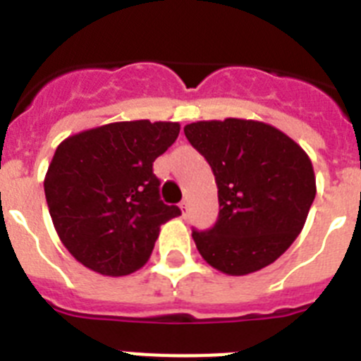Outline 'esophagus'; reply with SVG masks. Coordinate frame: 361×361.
<instances>
[{"label":"esophagus","instance_id":"34e87169","mask_svg":"<svg viewBox=\"0 0 361 361\" xmlns=\"http://www.w3.org/2000/svg\"><path fill=\"white\" fill-rule=\"evenodd\" d=\"M178 206H180V212H183V215L186 216V213H188V208H190V204H188V200H183V202L178 204Z\"/></svg>","mask_w":361,"mask_h":361}]
</instances>
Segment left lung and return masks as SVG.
Returning <instances> with one entry per match:
<instances>
[{
  "label": "left lung",
  "instance_id": "1",
  "mask_svg": "<svg viewBox=\"0 0 361 361\" xmlns=\"http://www.w3.org/2000/svg\"><path fill=\"white\" fill-rule=\"evenodd\" d=\"M219 188V219L191 237L209 266L240 276L269 266L295 242L317 180L291 137L260 121H199L184 126Z\"/></svg>",
  "mask_w": 361,
  "mask_h": 361
}]
</instances>
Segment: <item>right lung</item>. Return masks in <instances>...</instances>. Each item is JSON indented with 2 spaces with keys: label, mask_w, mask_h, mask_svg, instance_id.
I'll use <instances>...</instances> for the list:
<instances>
[{
  "label": "right lung",
  "mask_w": 361,
  "mask_h": 361,
  "mask_svg": "<svg viewBox=\"0 0 361 361\" xmlns=\"http://www.w3.org/2000/svg\"><path fill=\"white\" fill-rule=\"evenodd\" d=\"M178 123L123 121L57 146L44 177L54 228L78 262L106 276L148 262L159 229L180 215L161 200L153 161L178 137Z\"/></svg>",
  "instance_id": "1"
}]
</instances>
